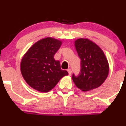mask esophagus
<instances>
[{"mask_svg": "<svg viewBox=\"0 0 126 126\" xmlns=\"http://www.w3.org/2000/svg\"><path fill=\"white\" fill-rule=\"evenodd\" d=\"M68 74H69V76H71V72H72V71H71V69H68Z\"/></svg>", "mask_w": 126, "mask_h": 126, "instance_id": "obj_1", "label": "esophagus"}]
</instances>
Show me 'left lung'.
I'll use <instances>...</instances> for the list:
<instances>
[{
    "instance_id": "left-lung-1",
    "label": "left lung",
    "mask_w": 126,
    "mask_h": 126,
    "mask_svg": "<svg viewBox=\"0 0 126 126\" xmlns=\"http://www.w3.org/2000/svg\"><path fill=\"white\" fill-rule=\"evenodd\" d=\"M74 46L81 60L80 73L72 75V80L78 88L88 91L101 85L109 73V64L99 46L88 38H79Z\"/></svg>"
}]
</instances>
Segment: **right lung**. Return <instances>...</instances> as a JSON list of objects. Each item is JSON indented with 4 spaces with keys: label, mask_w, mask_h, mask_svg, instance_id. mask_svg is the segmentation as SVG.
I'll return each instance as SVG.
<instances>
[{
    "label": "right lung",
    "mask_w": 126,
    "mask_h": 126,
    "mask_svg": "<svg viewBox=\"0 0 126 126\" xmlns=\"http://www.w3.org/2000/svg\"><path fill=\"white\" fill-rule=\"evenodd\" d=\"M62 44V41L47 37L36 42L24 54L20 68L30 87L40 92H49L62 77L68 76L66 71L61 69L59 61L54 59Z\"/></svg>",
    "instance_id": "obj_1"
}]
</instances>
